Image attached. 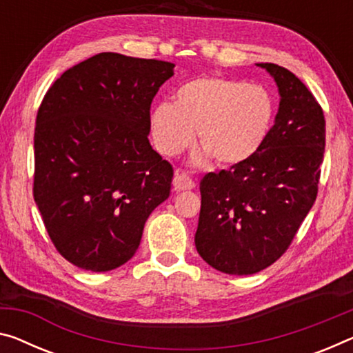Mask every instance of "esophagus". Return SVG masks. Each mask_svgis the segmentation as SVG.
Returning <instances> with one entry per match:
<instances>
[{
  "instance_id": "obj_1",
  "label": "esophagus",
  "mask_w": 353,
  "mask_h": 353,
  "mask_svg": "<svg viewBox=\"0 0 353 353\" xmlns=\"http://www.w3.org/2000/svg\"><path fill=\"white\" fill-rule=\"evenodd\" d=\"M173 188H175L176 191H191V189L195 188V181L188 175V173L176 172L175 176H173Z\"/></svg>"
}]
</instances>
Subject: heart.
<instances>
[{
	"instance_id": "b5f03b06",
	"label": "heart",
	"mask_w": 353,
	"mask_h": 353,
	"mask_svg": "<svg viewBox=\"0 0 353 353\" xmlns=\"http://www.w3.org/2000/svg\"><path fill=\"white\" fill-rule=\"evenodd\" d=\"M273 99L260 85L200 75L175 91V104L161 102L151 112V137L159 153L176 156L194 143L197 129L203 150L194 162L213 156L221 165L252 158L273 121Z\"/></svg>"
}]
</instances>
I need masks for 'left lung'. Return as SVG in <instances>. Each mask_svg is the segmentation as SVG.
<instances>
[{
    "label": "left lung",
    "mask_w": 353,
    "mask_h": 353,
    "mask_svg": "<svg viewBox=\"0 0 353 353\" xmlns=\"http://www.w3.org/2000/svg\"><path fill=\"white\" fill-rule=\"evenodd\" d=\"M274 79L279 108L252 158L200 181L195 248L227 274H254L290 246L317 197L325 117L306 85L285 68L259 63Z\"/></svg>",
    "instance_id": "8db88e82"
}]
</instances>
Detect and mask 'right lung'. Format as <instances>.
<instances>
[{
    "label": "right lung",
    "instance_id": "1",
    "mask_svg": "<svg viewBox=\"0 0 353 353\" xmlns=\"http://www.w3.org/2000/svg\"><path fill=\"white\" fill-rule=\"evenodd\" d=\"M175 64L99 53L68 69L37 110L34 202L57 251L110 271L137 251L169 199L170 162L151 148L150 108Z\"/></svg>",
    "mask_w": 353,
    "mask_h": 353
}]
</instances>
